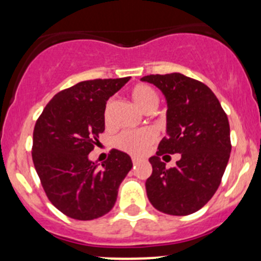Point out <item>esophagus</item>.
Instances as JSON below:
<instances>
[{"mask_svg": "<svg viewBox=\"0 0 261 261\" xmlns=\"http://www.w3.org/2000/svg\"><path fill=\"white\" fill-rule=\"evenodd\" d=\"M139 161H141V160H139V158H137V157H133V158H132V162H133V165H134V166L138 165Z\"/></svg>", "mask_w": 261, "mask_h": 261, "instance_id": "1", "label": "esophagus"}]
</instances>
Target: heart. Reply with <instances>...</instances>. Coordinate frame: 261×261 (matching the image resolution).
<instances>
[{
	"label": "heart",
	"mask_w": 261,
	"mask_h": 261,
	"mask_svg": "<svg viewBox=\"0 0 261 261\" xmlns=\"http://www.w3.org/2000/svg\"><path fill=\"white\" fill-rule=\"evenodd\" d=\"M130 96L134 103H136V106L146 113L154 111L155 107L158 106L157 93L148 85H136L130 90ZM111 109L112 101H108L106 109H104V120H106V123H108L109 118H111ZM155 141H157V132L147 128V129L142 130L123 132L115 138L114 144L118 149L129 153L132 155H143L148 150L150 144L154 143Z\"/></svg>",
	"instance_id": "b5f03b06"
}]
</instances>
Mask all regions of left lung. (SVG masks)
Segmentation results:
<instances>
[{
    "instance_id": "left-lung-1",
    "label": "left lung",
    "mask_w": 261,
    "mask_h": 261,
    "mask_svg": "<svg viewBox=\"0 0 261 261\" xmlns=\"http://www.w3.org/2000/svg\"><path fill=\"white\" fill-rule=\"evenodd\" d=\"M141 80L162 90L167 100V137L149 158L146 181L153 207L174 216L193 214L215 195L230 158L227 115L207 85L179 72L147 75ZM181 153L173 169L160 155Z\"/></svg>"
}]
</instances>
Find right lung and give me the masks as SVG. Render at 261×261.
<instances>
[{"label": "right lung", "instance_id": "obj_1", "mask_svg": "<svg viewBox=\"0 0 261 261\" xmlns=\"http://www.w3.org/2000/svg\"><path fill=\"white\" fill-rule=\"evenodd\" d=\"M130 77L94 79L59 91L34 128L32 161L50 202L75 220L108 214L133 167L129 155L112 149L101 168L88 154L103 133L107 100Z\"/></svg>", "mask_w": 261, "mask_h": 261}]
</instances>
